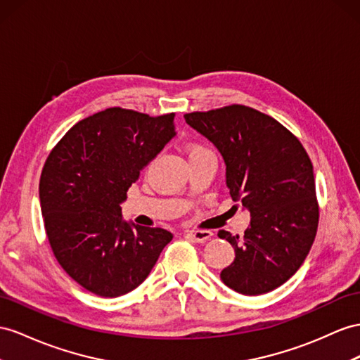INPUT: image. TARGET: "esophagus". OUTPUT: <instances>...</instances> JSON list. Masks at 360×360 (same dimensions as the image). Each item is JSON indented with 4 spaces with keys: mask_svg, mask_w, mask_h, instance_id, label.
I'll return each instance as SVG.
<instances>
[{
    "mask_svg": "<svg viewBox=\"0 0 360 360\" xmlns=\"http://www.w3.org/2000/svg\"><path fill=\"white\" fill-rule=\"evenodd\" d=\"M187 237L196 243H204L211 237V231H207V229H200V231H188Z\"/></svg>",
    "mask_w": 360,
    "mask_h": 360,
    "instance_id": "34e87169",
    "label": "esophagus"
}]
</instances>
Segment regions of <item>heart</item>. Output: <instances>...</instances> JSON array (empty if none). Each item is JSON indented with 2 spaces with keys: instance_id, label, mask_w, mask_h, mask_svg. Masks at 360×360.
<instances>
[{
  "instance_id": "heart-1",
  "label": "heart",
  "mask_w": 360,
  "mask_h": 360,
  "mask_svg": "<svg viewBox=\"0 0 360 360\" xmlns=\"http://www.w3.org/2000/svg\"><path fill=\"white\" fill-rule=\"evenodd\" d=\"M202 153H210L208 149H205L204 146H199V144H193L188 147L187 150V155L188 158H191V156H196V155H202Z\"/></svg>"
}]
</instances>
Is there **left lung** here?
Segmentation results:
<instances>
[{
	"label": "left lung",
	"instance_id": "left-lung-1",
	"mask_svg": "<svg viewBox=\"0 0 360 360\" xmlns=\"http://www.w3.org/2000/svg\"><path fill=\"white\" fill-rule=\"evenodd\" d=\"M184 118L216 146L234 207L251 214L243 237L219 231L236 252L220 280L243 295L276 289L300 269L318 229L315 176L306 149L276 120L243 105Z\"/></svg>",
	"mask_w": 360,
	"mask_h": 360
}]
</instances>
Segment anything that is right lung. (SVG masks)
<instances>
[{"mask_svg": "<svg viewBox=\"0 0 360 360\" xmlns=\"http://www.w3.org/2000/svg\"><path fill=\"white\" fill-rule=\"evenodd\" d=\"M174 114L109 108L72 126L44 164L39 199L54 257L82 288L115 298L138 288L173 234L126 222V191L176 135Z\"/></svg>", "mask_w": 360, "mask_h": 360, "instance_id": "right-lung-1", "label": "right lung"}]
</instances>
